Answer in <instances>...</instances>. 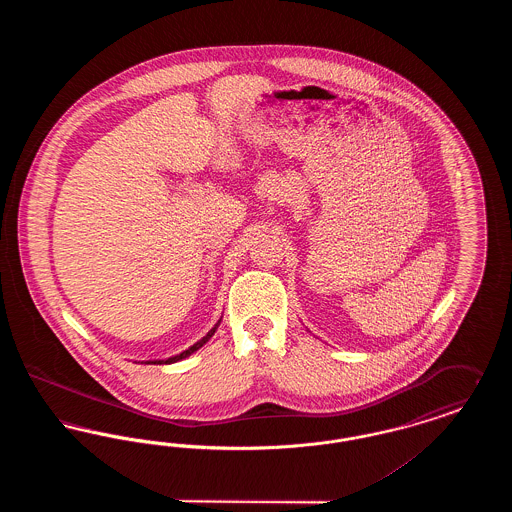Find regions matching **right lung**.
I'll use <instances>...</instances> for the list:
<instances>
[{"label": "right lung", "mask_w": 512, "mask_h": 512, "mask_svg": "<svg viewBox=\"0 0 512 512\" xmlns=\"http://www.w3.org/2000/svg\"><path fill=\"white\" fill-rule=\"evenodd\" d=\"M220 322V320H219ZM219 322H217V326H219ZM217 326L203 338V340L197 341V343H194L190 349H186V351H182L180 355H174V357H171V359H167V361H147V365L151 363V365H161V363H165V365H171V363H176V361H182V359H186V357H190L194 351H197L199 347H203L207 341L211 340V336L215 334V330H217Z\"/></svg>", "instance_id": "obj_1"}]
</instances>
